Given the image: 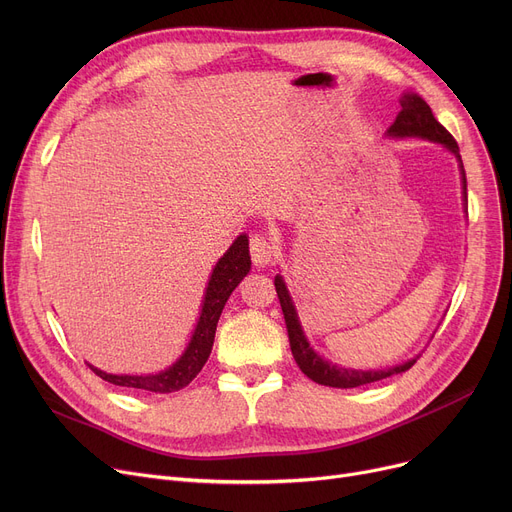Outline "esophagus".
Instances as JSON below:
<instances>
[{
  "instance_id": "1",
  "label": "esophagus",
  "mask_w": 512,
  "mask_h": 512,
  "mask_svg": "<svg viewBox=\"0 0 512 512\" xmlns=\"http://www.w3.org/2000/svg\"><path fill=\"white\" fill-rule=\"evenodd\" d=\"M249 251H251V259L255 265H267L276 257L274 242L263 234H251Z\"/></svg>"
}]
</instances>
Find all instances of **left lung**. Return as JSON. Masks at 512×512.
I'll return each mask as SVG.
<instances>
[{
  "mask_svg": "<svg viewBox=\"0 0 512 512\" xmlns=\"http://www.w3.org/2000/svg\"><path fill=\"white\" fill-rule=\"evenodd\" d=\"M388 137H398V139L419 137V139H427L432 143H440L444 149L454 153V157L459 159V168L463 174V178H461L463 180V197L467 201V176H465V168H463V159L459 155V145H456L452 134L434 118L432 107H429L417 93H402L400 112H398L396 120L392 122V126L388 128ZM274 284H276V292H278L284 321H286L292 357L301 367V371L313 382H317L321 386H330V388H357V386H365L371 382L386 380V378H390V375H398L402 371L411 369L417 363L419 357L409 359L407 363L396 365V367L378 369V371L375 369L363 371V369H346L342 365H334L326 359H321L311 348L309 340L305 338L297 309H294V305H292V299H290L282 276H276Z\"/></svg>",
  "mask_w": 512,
  "mask_h": 512,
  "instance_id": "1",
  "label": "left lung"
}]
</instances>
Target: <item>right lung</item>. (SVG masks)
<instances>
[{"mask_svg": "<svg viewBox=\"0 0 512 512\" xmlns=\"http://www.w3.org/2000/svg\"><path fill=\"white\" fill-rule=\"evenodd\" d=\"M249 270H251L249 238L247 234H240L232 242V247L224 253V257L215 263L207 290H205V301L201 307L197 328L191 336V342L186 346V351L172 367L151 375H114V373H105L93 365L89 367L95 371V375H99L101 380L122 388L147 390V392H159V394L182 390L197 378V373L207 363L222 309L232 290L240 284L242 278L249 274Z\"/></svg>", "mask_w": 512, "mask_h": 512, "instance_id": "right-lung-1", "label": "right lung"}]
</instances>
